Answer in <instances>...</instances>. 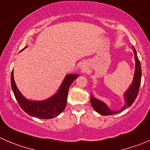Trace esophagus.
Masks as SVG:
<instances>
[{"label":"esophagus","instance_id":"obj_1","mask_svg":"<svg viewBox=\"0 0 150 150\" xmlns=\"http://www.w3.org/2000/svg\"><path fill=\"white\" fill-rule=\"evenodd\" d=\"M82 70H83V71H85V67H83V68H82Z\"/></svg>","mask_w":150,"mask_h":150}]
</instances>
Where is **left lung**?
Here are the masks:
<instances>
[{
    "label": "left lung",
    "mask_w": 150,
    "mask_h": 150,
    "mask_svg": "<svg viewBox=\"0 0 150 150\" xmlns=\"http://www.w3.org/2000/svg\"><path fill=\"white\" fill-rule=\"evenodd\" d=\"M132 49L134 51V55H135V74H134V79L132 81V83L128 88L127 91L125 93V105L122 107V109L119 111H113L111 110L103 102L96 99L93 96H91V104L92 108L95 110L97 112L102 115H113L115 113L122 112L124 110L126 109L127 108L130 106L134 101L136 99L137 96L138 94V91L140 88L141 85V79H142V68H141L140 61L137 57L136 50L134 47H132Z\"/></svg>",
    "instance_id": "1"
}]
</instances>
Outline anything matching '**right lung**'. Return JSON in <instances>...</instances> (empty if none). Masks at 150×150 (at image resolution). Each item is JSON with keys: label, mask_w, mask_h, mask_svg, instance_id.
Returning <instances> with one entry per match:
<instances>
[{"label": "right lung", "mask_w": 150, "mask_h": 150, "mask_svg": "<svg viewBox=\"0 0 150 150\" xmlns=\"http://www.w3.org/2000/svg\"><path fill=\"white\" fill-rule=\"evenodd\" d=\"M25 48L26 47L24 48ZM78 76V74L66 75L57 93L43 101H31L25 99L17 88L14 80L13 71L11 74V85L20 106L27 114L39 119H49L59 115L65 110L69 87Z\"/></svg>", "instance_id": "add662e5"}]
</instances>
